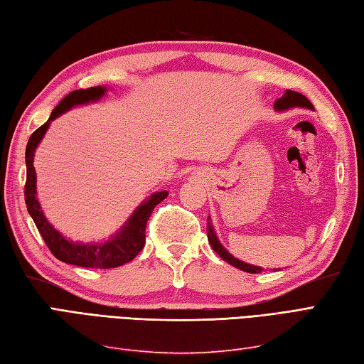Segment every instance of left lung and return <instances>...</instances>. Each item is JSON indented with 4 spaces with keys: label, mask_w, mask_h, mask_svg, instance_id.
Segmentation results:
<instances>
[{
    "label": "left lung",
    "mask_w": 364,
    "mask_h": 364,
    "mask_svg": "<svg viewBox=\"0 0 364 364\" xmlns=\"http://www.w3.org/2000/svg\"><path fill=\"white\" fill-rule=\"evenodd\" d=\"M273 108L277 109V111H279V112L291 109V108H307L310 111H314V105L310 103L303 94L287 90L284 94H282V97H279V99L274 102ZM207 236H208V242L213 247V250H215L224 261H227L228 264H232L233 267H236L239 270H244L247 273H261L264 270L262 267H258V265L247 264V262H244L241 259L235 258L232 253H228L225 247L219 242V239H218L216 232H215V227H213L211 220H210V216L207 219Z\"/></svg>",
    "instance_id": "8db88e82"
}]
</instances>
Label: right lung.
Here are the masks:
<instances>
[{
  "label": "right lung",
  "mask_w": 364,
  "mask_h": 364,
  "mask_svg": "<svg viewBox=\"0 0 364 364\" xmlns=\"http://www.w3.org/2000/svg\"><path fill=\"white\" fill-rule=\"evenodd\" d=\"M106 91H108L106 86H94L87 87V90H77L69 92L55 106V109L52 111L48 122L33 132L28 141V146H26L24 199L29 215L32 216L44 242H46L49 250L54 253L57 259L87 269L120 267V265L134 259L145 245V228L149 216H151L157 203H161L168 196L166 190L153 193L151 196L140 203L117 232L102 242H78L73 241V239H68L44 216V211L41 210V205L37 199V173H35L33 168V157L35 151H37V146L49 129L50 122H54L61 114L75 108V106L99 102L106 94Z\"/></svg>",
  "instance_id": "obj_1"
}]
</instances>
